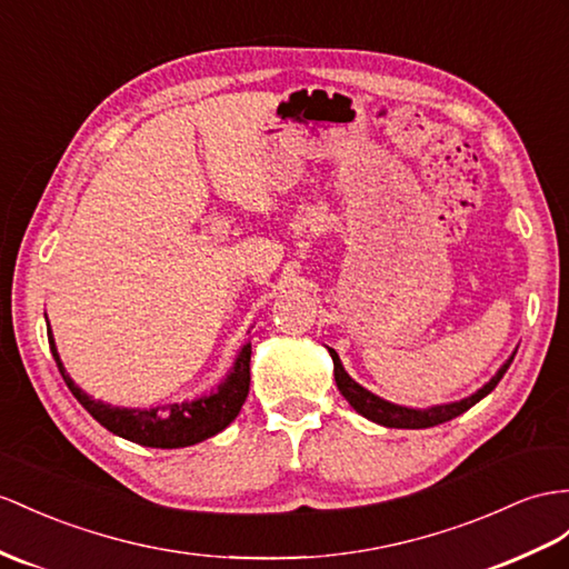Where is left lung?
Returning a JSON list of instances; mask_svg holds the SVG:
<instances>
[{
    "label": "left lung",
    "mask_w": 569,
    "mask_h": 569,
    "mask_svg": "<svg viewBox=\"0 0 569 569\" xmlns=\"http://www.w3.org/2000/svg\"><path fill=\"white\" fill-rule=\"evenodd\" d=\"M329 353H331V360H333V380H337V387L343 395V399L351 403L360 416H366L368 420H372V423H380L385 428H403V430L432 428V426L447 423V420L466 413L473 403H478L480 399L488 397L490 391L498 387V382L502 380V375L507 372V368L512 366V360H515V356L509 358L505 366L498 370V375H495L483 389H478L473 397L461 399L457 403L435 406V409H428V411H416V409H406V406H397V403H389L380 397H375L372 391H368L366 387H360L358 382L351 380V377H348V372L343 370L341 360H339V356H337V351H333V348H329Z\"/></svg>",
    "instance_id": "left-lung-1"
}]
</instances>
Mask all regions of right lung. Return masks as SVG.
<instances>
[{"label":"right lung","instance_id":"1","mask_svg":"<svg viewBox=\"0 0 569 569\" xmlns=\"http://www.w3.org/2000/svg\"><path fill=\"white\" fill-rule=\"evenodd\" d=\"M50 351L54 356L57 368H60L64 382L77 401L89 411L100 426L110 432L124 437L129 442L143 447H160V449H178L197 445L207 437H213L228 428L236 416L240 413L242 403L250 391V356L252 346H242V351L236 360V368L228 375V380L218 387V391L209 397L184 403H166L158 409H118L103 401H96L89 395L71 382V377L64 372L62 360L57 356L54 339L48 331Z\"/></svg>","mask_w":569,"mask_h":569}]
</instances>
